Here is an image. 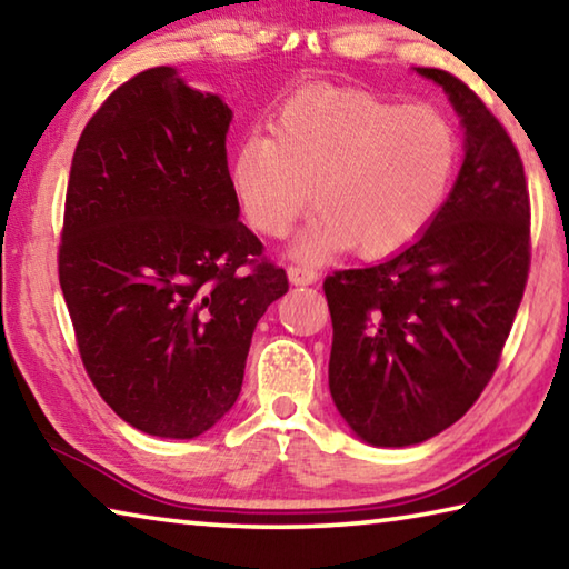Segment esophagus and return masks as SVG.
I'll list each match as a JSON object with an SVG mask.
<instances>
[{"label":"esophagus","instance_id":"obj_1","mask_svg":"<svg viewBox=\"0 0 569 569\" xmlns=\"http://www.w3.org/2000/svg\"><path fill=\"white\" fill-rule=\"evenodd\" d=\"M288 278H291L293 286H311L319 281V271L308 266H288Z\"/></svg>","mask_w":569,"mask_h":569}]
</instances>
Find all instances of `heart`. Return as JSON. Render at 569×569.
Wrapping results in <instances>:
<instances>
[{
	"label": "heart",
	"instance_id": "heart-1",
	"mask_svg": "<svg viewBox=\"0 0 569 569\" xmlns=\"http://www.w3.org/2000/svg\"><path fill=\"white\" fill-rule=\"evenodd\" d=\"M455 124L431 104L311 84L276 112L273 138L253 132L230 162V182L258 233L283 238L311 200L321 210L293 253L323 261L356 246L387 258L411 246L445 206L457 170Z\"/></svg>",
	"mask_w": 569,
	"mask_h": 569
}]
</instances>
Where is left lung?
Listing matches in <instances>:
<instances>
[{"instance_id":"obj_1","label":"left lung","mask_w":569,"mask_h":569,"mask_svg":"<svg viewBox=\"0 0 569 569\" xmlns=\"http://www.w3.org/2000/svg\"><path fill=\"white\" fill-rule=\"evenodd\" d=\"M445 88L465 162L423 233L389 261L323 281L336 409L373 447L427 441L465 417L497 371L529 276V190L505 124L459 77Z\"/></svg>"}]
</instances>
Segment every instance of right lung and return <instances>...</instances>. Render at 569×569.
I'll list each match as a JSON object with an SVG mask.
<instances>
[{"mask_svg":"<svg viewBox=\"0 0 569 569\" xmlns=\"http://www.w3.org/2000/svg\"><path fill=\"white\" fill-rule=\"evenodd\" d=\"M230 118L152 67L100 104L72 156L57 266L74 341L104 403L152 437L226 417L256 323L288 291L238 220Z\"/></svg>","mask_w":569,"mask_h":569,"instance_id":"1","label":"right lung"}]
</instances>
